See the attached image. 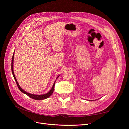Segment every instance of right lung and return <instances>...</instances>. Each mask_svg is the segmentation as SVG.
Returning a JSON list of instances; mask_svg holds the SVG:
<instances>
[{
    "instance_id": "1",
    "label": "right lung",
    "mask_w": 129,
    "mask_h": 129,
    "mask_svg": "<svg viewBox=\"0 0 129 129\" xmlns=\"http://www.w3.org/2000/svg\"><path fill=\"white\" fill-rule=\"evenodd\" d=\"M14 54L13 55V56H12V63H11V70H12V74H13V76L14 77V79L15 81V82H16L17 83V86L18 87V88L19 89V90H20L23 92L24 93H25V94L27 95L28 96H29V97H30V98H32L33 99H34V100H44V99H47L48 97H49L50 96H51L52 94L53 93V91H54V86H55V82L54 83V84L53 85V87L51 89V90L48 92L46 93V94H44V95H34V94H32V93H29L28 92H27L26 91H25V90H24L20 87V85H19V83H18V82L17 81V79L16 78H15V76L14 75V72H13V60H14ZM56 78V79L58 78V77Z\"/></svg>"
}]
</instances>
